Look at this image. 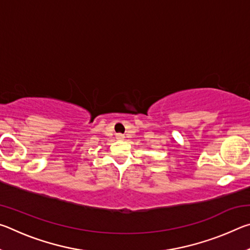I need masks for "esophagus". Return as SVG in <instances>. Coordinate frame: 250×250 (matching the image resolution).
Instances as JSON below:
<instances>
[{
    "instance_id": "obj_1",
    "label": "esophagus",
    "mask_w": 250,
    "mask_h": 250,
    "mask_svg": "<svg viewBox=\"0 0 250 250\" xmlns=\"http://www.w3.org/2000/svg\"><path fill=\"white\" fill-rule=\"evenodd\" d=\"M116 138L118 139V140H124L125 134H122V133H117V134H116Z\"/></svg>"
}]
</instances>
